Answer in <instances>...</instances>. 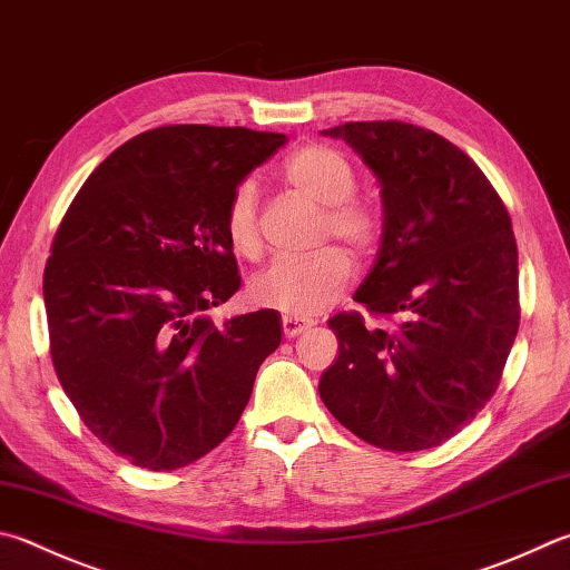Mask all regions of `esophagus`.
<instances>
[{
	"instance_id": "1",
	"label": "esophagus",
	"mask_w": 570,
	"mask_h": 570,
	"mask_svg": "<svg viewBox=\"0 0 570 570\" xmlns=\"http://www.w3.org/2000/svg\"><path fill=\"white\" fill-rule=\"evenodd\" d=\"M282 324H284V334H286V338H296V336H302L304 331H308L314 326V321H308V318H298V316H284L282 318Z\"/></svg>"
}]
</instances>
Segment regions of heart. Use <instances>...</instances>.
Listing matches in <instances>:
<instances>
[{"label":"heart","instance_id":"obj_1","mask_svg":"<svg viewBox=\"0 0 570 570\" xmlns=\"http://www.w3.org/2000/svg\"><path fill=\"white\" fill-rule=\"evenodd\" d=\"M282 177L306 199L324 206V236H336L358 254L374 246L379 216L368 204L354 199L356 171L344 154L326 144H306L284 159ZM224 234L234 254L254 258L262 249L252 181H242L232 191ZM351 272L354 264L341 246H324L306 256H278L252 276L249 298L256 306L276 308L284 316H314L344 294Z\"/></svg>","mask_w":570,"mask_h":570}]
</instances>
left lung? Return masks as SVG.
Instances as JSON below:
<instances>
[{
	"instance_id": "1",
	"label": "left lung",
	"mask_w": 570,
	"mask_h": 570,
	"mask_svg": "<svg viewBox=\"0 0 570 570\" xmlns=\"http://www.w3.org/2000/svg\"><path fill=\"white\" fill-rule=\"evenodd\" d=\"M374 171L381 249L354 302L399 326L336 314V364L318 381L338 423L386 451L433 449L475 419L519 334V249L511 216L469 154L406 121L324 129Z\"/></svg>"
}]
</instances>
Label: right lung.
Returning <instances> with one entry per match:
<instances>
[{
	"label": "right lung",
	"mask_w": 570,
	"mask_h": 570,
	"mask_svg": "<svg viewBox=\"0 0 570 570\" xmlns=\"http://www.w3.org/2000/svg\"><path fill=\"white\" fill-rule=\"evenodd\" d=\"M286 137L174 124L121 144L61 219L45 268L49 351L89 431L149 471L229 436L282 344L274 308L216 326L239 292L224 234L232 191Z\"/></svg>",
	"instance_id": "obj_1"
}]
</instances>
